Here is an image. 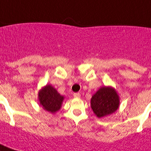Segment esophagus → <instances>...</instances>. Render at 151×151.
<instances>
[{"label":"esophagus","mask_w":151,"mask_h":151,"mask_svg":"<svg viewBox=\"0 0 151 151\" xmlns=\"http://www.w3.org/2000/svg\"><path fill=\"white\" fill-rule=\"evenodd\" d=\"M73 97H76V98H79L81 97V93H73Z\"/></svg>","instance_id":"obj_1"}]
</instances>
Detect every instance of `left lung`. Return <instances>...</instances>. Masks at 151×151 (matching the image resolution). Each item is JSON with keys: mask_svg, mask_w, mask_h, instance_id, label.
<instances>
[{"mask_svg": "<svg viewBox=\"0 0 151 151\" xmlns=\"http://www.w3.org/2000/svg\"><path fill=\"white\" fill-rule=\"evenodd\" d=\"M119 97L115 90L110 87H102L91 98V108L97 117L111 114L119 107Z\"/></svg>", "mask_w": 151, "mask_h": 151, "instance_id": "1", "label": "left lung"}]
</instances>
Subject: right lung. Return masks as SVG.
I'll list each match as a JSON object with an SVG mask.
<instances>
[{
    "label": "right lung",
    "instance_id": "1",
    "mask_svg": "<svg viewBox=\"0 0 151 151\" xmlns=\"http://www.w3.org/2000/svg\"><path fill=\"white\" fill-rule=\"evenodd\" d=\"M39 101L44 110L54 114L61 107L64 97L50 85H47L38 93Z\"/></svg>",
    "mask_w": 151,
    "mask_h": 151
}]
</instances>
